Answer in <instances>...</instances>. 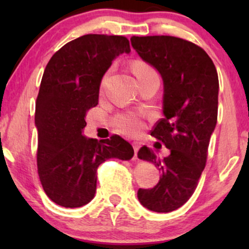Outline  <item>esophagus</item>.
<instances>
[{"mask_svg":"<svg viewBox=\"0 0 249 249\" xmlns=\"http://www.w3.org/2000/svg\"><path fill=\"white\" fill-rule=\"evenodd\" d=\"M132 146H133V150H134V154L137 156V153H138L139 148H141V142H132Z\"/></svg>","mask_w":249,"mask_h":249,"instance_id":"esophagus-1","label":"esophagus"}]
</instances>
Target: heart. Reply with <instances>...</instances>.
<instances>
[{"label": "heart", "instance_id": "b5f03b06", "mask_svg": "<svg viewBox=\"0 0 249 249\" xmlns=\"http://www.w3.org/2000/svg\"><path fill=\"white\" fill-rule=\"evenodd\" d=\"M132 70L136 75L138 81L141 79L147 78V77L156 76L157 72L156 70L151 67L147 63L142 62V61H136L132 64ZM107 75H105L102 79V88L104 87L105 83H107ZM113 124L118 128L119 131L128 136H136L142 131V118L136 113H119L113 119Z\"/></svg>", "mask_w": 249, "mask_h": 249}]
</instances>
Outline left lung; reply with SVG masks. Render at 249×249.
Returning a JSON list of instances; mask_svg holds the SVG:
<instances>
[{"label": "left lung", "mask_w": 249, "mask_h": 249, "mask_svg": "<svg viewBox=\"0 0 249 249\" xmlns=\"http://www.w3.org/2000/svg\"><path fill=\"white\" fill-rule=\"evenodd\" d=\"M131 44L164 81V118L151 134L171 152L159 159L146 146L138 151L161 173L153 188H139L138 199L154 212H172L192 196L206 165L218 119V72L206 51L179 37L132 36Z\"/></svg>", "instance_id": "left-lung-1"}]
</instances>
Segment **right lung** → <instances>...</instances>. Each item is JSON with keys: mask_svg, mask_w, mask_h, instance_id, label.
Returning <instances> with one entry per match:
<instances>
[{"mask_svg": "<svg viewBox=\"0 0 249 249\" xmlns=\"http://www.w3.org/2000/svg\"><path fill=\"white\" fill-rule=\"evenodd\" d=\"M130 51L126 37L89 34L63 45L45 67L35 111L37 171L45 194L59 206L87 205L95 196L99 165L133 157L130 142L117 134L99 142L82 134L87 112L98 104L103 76Z\"/></svg>", "mask_w": 249, "mask_h": 249, "instance_id": "add662e5", "label": "right lung"}]
</instances>
